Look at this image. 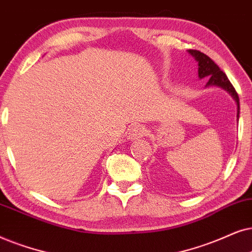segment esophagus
<instances>
[{
	"label": "esophagus",
	"instance_id": "1",
	"mask_svg": "<svg viewBox=\"0 0 252 252\" xmlns=\"http://www.w3.org/2000/svg\"><path fill=\"white\" fill-rule=\"evenodd\" d=\"M145 128L142 126H132L131 129L129 130V133H128V139L129 140H137L139 138H142V137L145 135Z\"/></svg>",
	"mask_w": 252,
	"mask_h": 252
}]
</instances>
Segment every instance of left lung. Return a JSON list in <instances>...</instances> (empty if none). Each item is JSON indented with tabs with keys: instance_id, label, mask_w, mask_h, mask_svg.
I'll return each instance as SVG.
<instances>
[{
	"instance_id": "1",
	"label": "left lung",
	"mask_w": 252,
	"mask_h": 252,
	"mask_svg": "<svg viewBox=\"0 0 252 252\" xmlns=\"http://www.w3.org/2000/svg\"><path fill=\"white\" fill-rule=\"evenodd\" d=\"M190 55H192L197 62H198V77L200 79L209 78L205 87H220V89L227 91L231 95V98L235 100L237 106V121L240 119V100L239 95L231 85L229 79L227 78L226 73L221 71V69L211 60L205 54L200 53L199 50L189 49L188 50Z\"/></svg>"
}]
</instances>
